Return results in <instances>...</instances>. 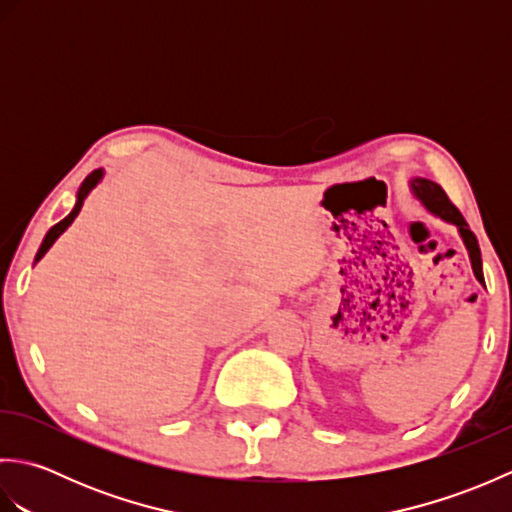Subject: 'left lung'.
I'll list each match as a JSON object with an SVG mask.
<instances>
[{"instance_id":"obj_1","label":"left lung","mask_w":512,"mask_h":512,"mask_svg":"<svg viewBox=\"0 0 512 512\" xmlns=\"http://www.w3.org/2000/svg\"><path fill=\"white\" fill-rule=\"evenodd\" d=\"M411 191H413V195H416V198L424 204V209H427L429 213L438 215L440 220H444V222L458 226V233H460V237H462V242H464L466 250H469V259H471L475 279L480 281V284L484 286L480 244H477V237L473 235L469 224H466L462 213H460L458 209H455V206L451 204V200L447 198V193L442 191L440 184L431 182V180H427V178H413V180H411Z\"/></svg>"}]
</instances>
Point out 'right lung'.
<instances>
[{
	"mask_svg": "<svg viewBox=\"0 0 512 512\" xmlns=\"http://www.w3.org/2000/svg\"><path fill=\"white\" fill-rule=\"evenodd\" d=\"M101 178H103V169H96V171H92L88 178L83 180V184H81V189H79V193H76V204H74V209L70 211V215L68 217H63V220L59 222V224H54L50 231L46 233V237H43V242H41V246H39V250H37V257H35V264L39 262V259L48 253L50 250V246L57 242V237L65 231V228H68L72 222H74V217L79 215V211H81V206H83V200L88 198V193L96 187V184L101 182Z\"/></svg>",
	"mask_w": 512,
	"mask_h": 512,
	"instance_id": "obj_1",
	"label": "right lung"
}]
</instances>
